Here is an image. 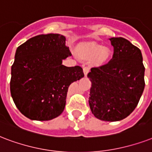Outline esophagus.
Segmentation results:
<instances>
[{
	"label": "esophagus",
	"instance_id": "obj_1",
	"mask_svg": "<svg viewBox=\"0 0 152 152\" xmlns=\"http://www.w3.org/2000/svg\"><path fill=\"white\" fill-rule=\"evenodd\" d=\"M83 72H84L85 76H86L87 74L89 72V68L87 67V66H85V67L83 68Z\"/></svg>",
	"mask_w": 152,
	"mask_h": 152
}]
</instances>
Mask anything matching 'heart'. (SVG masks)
Returning a JSON list of instances; mask_svg holds the SVG:
<instances>
[{
  "label": "heart",
  "instance_id": "b5f03b06",
  "mask_svg": "<svg viewBox=\"0 0 152 152\" xmlns=\"http://www.w3.org/2000/svg\"><path fill=\"white\" fill-rule=\"evenodd\" d=\"M80 54L85 58H97V61L104 62L109 57V52L106 50H101L99 46H88L80 50Z\"/></svg>",
  "mask_w": 152,
  "mask_h": 152
}]
</instances>
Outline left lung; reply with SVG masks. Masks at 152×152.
Listing matches in <instances>:
<instances>
[{
  "label": "left lung",
  "instance_id": "1",
  "mask_svg": "<svg viewBox=\"0 0 152 152\" xmlns=\"http://www.w3.org/2000/svg\"><path fill=\"white\" fill-rule=\"evenodd\" d=\"M110 41L114 48L112 59L91 68L87 75L92 82L89 104L97 119L117 121L137 106L145 86V68L137 47L122 37Z\"/></svg>",
  "mask_w": 152,
  "mask_h": 152
}]
</instances>
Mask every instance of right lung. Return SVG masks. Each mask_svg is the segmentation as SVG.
<instances>
[{
    "mask_svg": "<svg viewBox=\"0 0 152 152\" xmlns=\"http://www.w3.org/2000/svg\"><path fill=\"white\" fill-rule=\"evenodd\" d=\"M70 55L66 38L59 34L34 36L17 48L10 91L16 106L26 117L50 121L63 113L70 85L84 77L79 66L62 64Z\"/></svg>",
    "mask_w": 152,
    "mask_h": 152,
    "instance_id": "obj_1",
    "label": "right lung"
}]
</instances>
